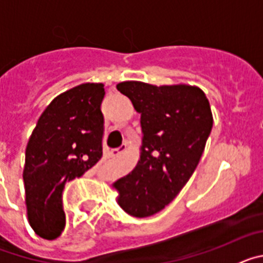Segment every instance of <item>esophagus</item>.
<instances>
[{"instance_id": "obj_1", "label": "esophagus", "mask_w": 263, "mask_h": 263, "mask_svg": "<svg viewBox=\"0 0 263 263\" xmlns=\"http://www.w3.org/2000/svg\"><path fill=\"white\" fill-rule=\"evenodd\" d=\"M126 150H127V145H126V143H124V145L121 146V147L116 148V150H111V155H113V157H116V155L124 154V153L126 152Z\"/></svg>"}]
</instances>
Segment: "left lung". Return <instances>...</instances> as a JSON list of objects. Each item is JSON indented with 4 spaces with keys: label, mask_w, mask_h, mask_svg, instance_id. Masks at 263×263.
I'll return each instance as SVG.
<instances>
[{
    "label": "left lung",
    "mask_w": 263,
    "mask_h": 263,
    "mask_svg": "<svg viewBox=\"0 0 263 263\" xmlns=\"http://www.w3.org/2000/svg\"><path fill=\"white\" fill-rule=\"evenodd\" d=\"M117 89L141 115L142 145L133 171L111 187L125 212L148 217L171 203L194 174L212 130V110L196 85L130 80Z\"/></svg>",
    "instance_id": "1"
}]
</instances>
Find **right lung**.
I'll return each mask as SVG.
<instances>
[{
	"instance_id": "1",
	"label": "right lung",
	"mask_w": 263,
	"mask_h": 263,
	"mask_svg": "<svg viewBox=\"0 0 263 263\" xmlns=\"http://www.w3.org/2000/svg\"><path fill=\"white\" fill-rule=\"evenodd\" d=\"M103 83H84L58 95L39 117L26 146L23 167L29 224L41 238L64 229V184L103 157Z\"/></svg>"
}]
</instances>
